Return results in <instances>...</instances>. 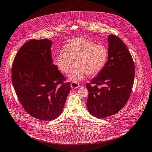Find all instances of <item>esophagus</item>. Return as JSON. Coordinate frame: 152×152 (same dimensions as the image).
Segmentation results:
<instances>
[{"label": "esophagus", "instance_id": "esophagus-1", "mask_svg": "<svg viewBox=\"0 0 152 152\" xmlns=\"http://www.w3.org/2000/svg\"><path fill=\"white\" fill-rule=\"evenodd\" d=\"M71 88H73V89H77V88H78V87H80V85H79V84L78 83H71Z\"/></svg>", "mask_w": 152, "mask_h": 152}]
</instances>
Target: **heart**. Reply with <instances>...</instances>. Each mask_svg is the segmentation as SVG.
I'll use <instances>...</instances> for the list:
<instances>
[{"mask_svg": "<svg viewBox=\"0 0 152 152\" xmlns=\"http://www.w3.org/2000/svg\"><path fill=\"white\" fill-rule=\"evenodd\" d=\"M108 58V50L106 46L97 45L84 38H76L68 42L64 50L59 52L56 64L60 71L67 74L73 66L69 75L74 83L82 81L87 75H95L105 66Z\"/></svg>", "mask_w": 152, "mask_h": 152, "instance_id": "1", "label": "heart"}]
</instances>
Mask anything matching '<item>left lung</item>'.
<instances>
[{
    "label": "left lung",
    "mask_w": 152,
    "mask_h": 152,
    "mask_svg": "<svg viewBox=\"0 0 152 152\" xmlns=\"http://www.w3.org/2000/svg\"><path fill=\"white\" fill-rule=\"evenodd\" d=\"M108 60L86 87L89 95L87 108L93 116L106 118L121 110L131 95L135 66L129 51L119 37L109 36Z\"/></svg>",
    "instance_id": "8db88e82"
}]
</instances>
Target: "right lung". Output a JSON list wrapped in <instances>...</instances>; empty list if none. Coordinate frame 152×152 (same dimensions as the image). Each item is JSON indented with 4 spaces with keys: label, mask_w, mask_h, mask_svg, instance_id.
Wrapping results in <instances>:
<instances>
[{
    "label": "right lung",
    "mask_w": 152,
    "mask_h": 152,
    "mask_svg": "<svg viewBox=\"0 0 152 152\" xmlns=\"http://www.w3.org/2000/svg\"><path fill=\"white\" fill-rule=\"evenodd\" d=\"M49 39H31L14 57L12 80L24 110L33 117L51 121L62 113L70 83L52 64Z\"/></svg>",
    "instance_id": "1"
}]
</instances>
